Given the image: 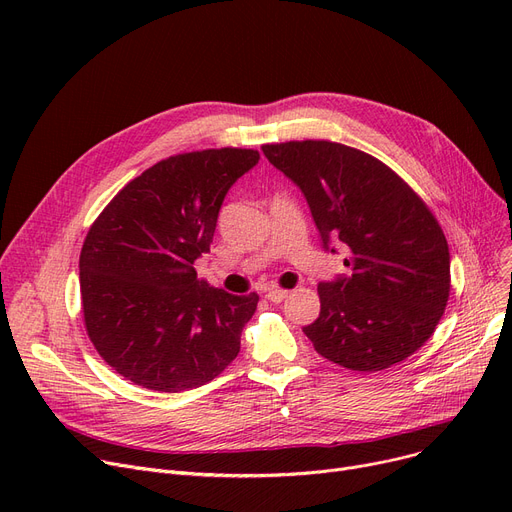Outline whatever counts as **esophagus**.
Listing matches in <instances>:
<instances>
[{
  "mask_svg": "<svg viewBox=\"0 0 512 512\" xmlns=\"http://www.w3.org/2000/svg\"><path fill=\"white\" fill-rule=\"evenodd\" d=\"M267 301L270 303H282V301H286L288 299V290H278V288H272V290H267Z\"/></svg>",
  "mask_w": 512,
  "mask_h": 512,
  "instance_id": "1",
  "label": "esophagus"
}]
</instances>
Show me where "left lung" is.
<instances>
[{"label": "left lung", "mask_w": 512, "mask_h": 512, "mask_svg": "<svg viewBox=\"0 0 512 512\" xmlns=\"http://www.w3.org/2000/svg\"><path fill=\"white\" fill-rule=\"evenodd\" d=\"M301 188L321 245L348 253L346 274L317 286L321 311L303 332L353 371L400 363L434 334L450 294V253L434 213L380 159L330 141L261 147Z\"/></svg>", "instance_id": "8db88e82"}]
</instances>
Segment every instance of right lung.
Returning <instances> with one entry per match:
<instances>
[{
  "label": "right lung",
  "mask_w": 512,
  "mask_h": 512,
  "mask_svg": "<svg viewBox=\"0 0 512 512\" xmlns=\"http://www.w3.org/2000/svg\"><path fill=\"white\" fill-rule=\"evenodd\" d=\"M253 149H205L157 161L130 180L91 226L80 251L87 334L124 380L157 392L199 388L240 351L257 309L197 278L230 186Z\"/></svg>",
  "instance_id": "right-lung-1"
}]
</instances>
